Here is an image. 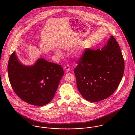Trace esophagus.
Here are the masks:
<instances>
[{
    "instance_id": "obj_1",
    "label": "esophagus",
    "mask_w": 135,
    "mask_h": 135,
    "mask_svg": "<svg viewBox=\"0 0 135 135\" xmlns=\"http://www.w3.org/2000/svg\"><path fill=\"white\" fill-rule=\"evenodd\" d=\"M64 70L66 71V72H69L70 71V66L69 65H65L64 66Z\"/></svg>"
}]
</instances>
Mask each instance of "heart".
Returning a JSON list of instances; mask_svg holds the SVG:
<instances>
[{"label":"heart","instance_id":"obj_1","mask_svg":"<svg viewBox=\"0 0 135 135\" xmlns=\"http://www.w3.org/2000/svg\"><path fill=\"white\" fill-rule=\"evenodd\" d=\"M55 53L59 56H62V52H61L60 50H59V49H56L55 50Z\"/></svg>","mask_w":135,"mask_h":135}]
</instances>
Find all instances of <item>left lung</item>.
<instances>
[{"label":"left lung","instance_id":"obj_1","mask_svg":"<svg viewBox=\"0 0 135 135\" xmlns=\"http://www.w3.org/2000/svg\"><path fill=\"white\" fill-rule=\"evenodd\" d=\"M124 60L115 39L111 36L101 49H86L74 73L78 91L86 100L98 102L114 93L124 72Z\"/></svg>","mask_w":135,"mask_h":135}]
</instances>
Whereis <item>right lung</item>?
Returning a JSON list of instances; mask_svg holds the SVG:
<instances>
[{"instance_id":"right-lung-1","label":"right lung","mask_w":135,"mask_h":135,"mask_svg":"<svg viewBox=\"0 0 135 135\" xmlns=\"http://www.w3.org/2000/svg\"><path fill=\"white\" fill-rule=\"evenodd\" d=\"M8 73L18 96L30 104L42 106L54 98L64 71L61 65L43 58L33 65H24L15 51L9 60Z\"/></svg>"}]
</instances>
